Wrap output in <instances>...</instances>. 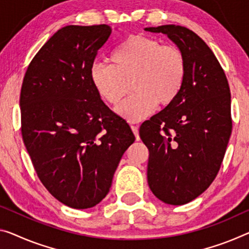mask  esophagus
Returning a JSON list of instances; mask_svg holds the SVG:
<instances>
[{
    "label": "esophagus",
    "mask_w": 249,
    "mask_h": 249,
    "mask_svg": "<svg viewBox=\"0 0 249 249\" xmlns=\"http://www.w3.org/2000/svg\"><path fill=\"white\" fill-rule=\"evenodd\" d=\"M131 129H132V132L135 133L136 140L139 141L140 140V137H139V130H138V127H137V125H131Z\"/></svg>",
    "instance_id": "esophagus-1"
}]
</instances>
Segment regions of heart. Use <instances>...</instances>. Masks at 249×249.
Returning a JSON list of instances; mask_svg holds the SVG:
<instances>
[{"mask_svg":"<svg viewBox=\"0 0 249 249\" xmlns=\"http://www.w3.org/2000/svg\"><path fill=\"white\" fill-rule=\"evenodd\" d=\"M111 66L94 63L90 79L103 100L117 107L129 122L148 117L157 105L168 106L181 92L187 75V60L181 49L144 36H130L112 52Z\"/></svg>","mask_w":249,"mask_h":249,"instance_id":"heart-1","label":"heart"}]
</instances>
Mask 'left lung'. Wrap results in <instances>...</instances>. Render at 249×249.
Returning a JSON list of instances; mask_svg holds the SVG:
<instances>
[{
  "label": "left lung",
  "mask_w": 249,
  "mask_h": 249,
  "mask_svg": "<svg viewBox=\"0 0 249 249\" xmlns=\"http://www.w3.org/2000/svg\"><path fill=\"white\" fill-rule=\"evenodd\" d=\"M167 34L185 53L187 75L177 99L141 124L149 150L148 185L159 200L185 205L212 185L231 138V89L219 61L191 30L146 28Z\"/></svg>",
  "instance_id": "left-lung-1"
}]
</instances>
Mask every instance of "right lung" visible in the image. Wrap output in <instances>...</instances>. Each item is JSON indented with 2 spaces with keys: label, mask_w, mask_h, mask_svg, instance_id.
I'll use <instances>...</instances> for the list:
<instances>
[{
  "label": "right lung",
  "mask_w": 249,
  "mask_h": 249,
  "mask_svg": "<svg viewBox=\"0 0 249 249\" xmlns=\"http://www.w3.org/2000/svg\"><path fill=\"white\" fill-rule=\"evenodd\" d=\"M111 32L107 24L64 26L34 55L23 78V142L47 190L75 209L93 207L107 196L122 155L136 139L90 79Z\"/></svg>",
  "instance_id": "right-lung-1"
}]
</instances>
